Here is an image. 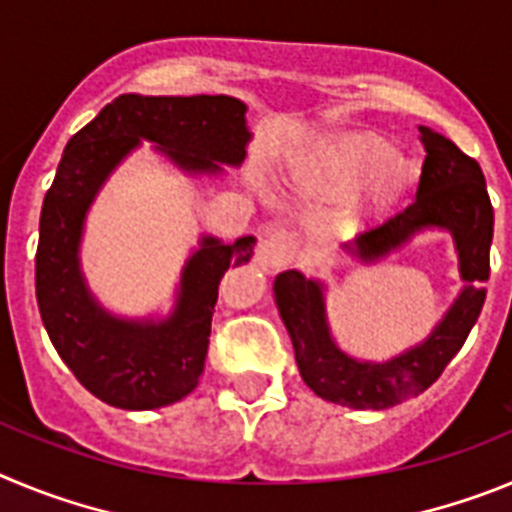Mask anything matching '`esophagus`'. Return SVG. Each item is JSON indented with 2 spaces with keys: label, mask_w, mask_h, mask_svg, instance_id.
Returning a JSON list of instances; mask_svg holds the SVG:
<instances>
[{
  "label": "esophagus",
  "mask_w": 512,
  "mask_h": 512,
  "mask_svg": "<svg viewBox=\"0 0 512 512\" xmlns=\"http://www.w3.org/2000/svg\"><path fill=\"white\" fill-rule=\"evenodd\" d=\"M295 251H297L295 235L279 230V233L266 235L264 241H261L259 251H256V264H259L264 271H277L295 259Z\"/></svg>",
  "instance_id": "1"
}]
</instances>
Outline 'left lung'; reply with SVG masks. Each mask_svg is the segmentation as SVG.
Instances as JSON below:
<instances>
[{"label":"left lung","mask_w":512,"mask_h":512,"mask_svg":"<svg viewBox=\"0 0 512 512\" xmlns=\"http://www.w3.org/2000/svg\"><path fill=\"white\" fill-rule=\"evenodd\" d=\"M425 161L415 200L400 215L346 243L341 253L361 266H374L423 233H449L459 261L461 289L431 333L392 359L351 356L336 341L328 320V284L287 269L274 279V302L292 338L297 369L318 397L351 410H384L418 397L441 377L477 323L490 279L495 212L485 174L454 140L418 125Z\"/></svg>","instance_id":"left-lung-1"}]
</instances>
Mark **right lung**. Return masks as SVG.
Returning <instances> with one entry per match:
<instances>
[{
  "mask_svg": "<svg viewBox=\"0 0 512 512\" xmlns=\"http://www.w3.org/2000/svg\"><path fill=\"white\" fill-rule=\"evenodd\" d=\"M246 102L228 94H122L66 143L40 210L35 295L63 364L94 397L122 410L174 405L197 387L210 346L217 284L251 261L256 238L202 233L169 310L122 315L104 305L81 266L87 217L104 184L143 143L189 179H223L246 158Z\"/></svg>",
  "mask_w": 512,
  "mask_h": 512,
  "instance_id": "obj_1",
  "label": "right lung"
}]
</instances>
